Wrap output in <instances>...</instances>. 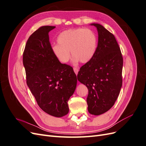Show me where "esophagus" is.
Wrapping results in <instances>:
<instances>
[{"label":"esophagus","instance_id":"esophagus-1","mask_svg":"<svg viewBox=\"0 0 146 146\" xmlns=\"http://www.w3.org/2000/svg\"><path fill=\"white\" fill-rule=\"evenodd\" d=\"M74 71L75 73H76V75H77V74L78 72V69L77 68H76V67L74 68Z\"/></svg>","mask_w":146,"mask_h":146}]
</instances>
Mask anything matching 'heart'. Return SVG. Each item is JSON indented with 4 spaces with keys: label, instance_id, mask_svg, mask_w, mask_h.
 Returning a JSON list of instances; mask_svg holds the SVG:
<instances>
[{
    "label": "heart",
    "instance_id": "1",
    "mask_svg": "<svg viewBox=\"0 0 146 146\" xmlns=\"http://www.w3.org/2000/svg\"><path fill=\"white\" fill-rule=\"evenodd\" d=\"M56 44L52 47V52L63 63L69 61L70 54L73 61L86 63L93 58L98 47V36L90 29L76 28L66 30L60 33Z\"/></svg>",
    "mask_w": 146,
    "mask_h": 146
}]
</instances>
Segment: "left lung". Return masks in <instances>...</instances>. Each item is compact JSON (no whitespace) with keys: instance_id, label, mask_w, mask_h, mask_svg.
Wrapping results in <instances>:
<instances>
[{"instance_id":"8db88e82","label":"left lung","mask_w":146,"mask_h":146,"mask_svg":"<svg viewBox=\"0 0 146 146\" xmlns=\"http://www.w3.org/2000/svg\"><path fill=\"white\" fill-rule=\"evenodd\" d=\"M91 25L98 30V47L92 59L80 68L77 79L88 89V111L98 116L108 111L117 99L122 85L123 58L114 35L100 24Z\"/></svg>"}]
</instances>
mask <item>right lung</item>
Returning <instances> with one entry per match:
<instances>
[{
	"instance_id": "obj_1",
	"label": "right lung",
	"mask_w": 146,
	"mask_h": 146,
	"mask_svg": "<svg viewBox=\"0 0 146 146\" xmlns=\"http://www.w3.org/2000/svg\"><path fill=\"white\" fill-rule=\"evenodd\" d=\"M55 26H42L28 39L23 53L27 84L44 111L60 117L69 112L68 102L76 90L73 68L62 64L52 52L48 32Z\"/></svg>"
}]
</instances>
